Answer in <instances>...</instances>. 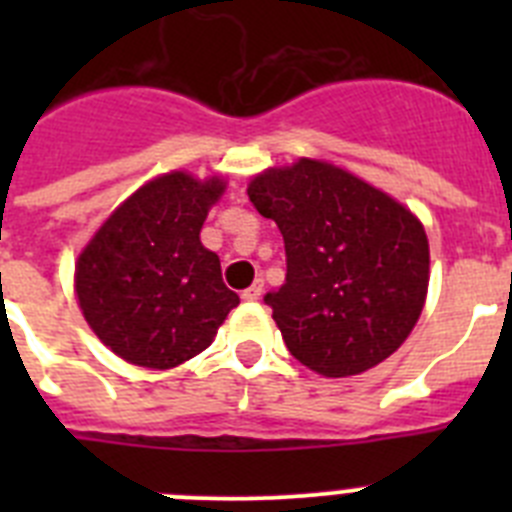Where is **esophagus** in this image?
Here are the masks:
<instances>
[{"label":"esophagus","mask_w":512,"mask_h":512,"mask_svg":"<svg viewBox=\"0 0 512 512\" xmlns=\"http://www.w3.org/2000/svg\"><path fill=\"white\" fill-rule=\"evenodd\" d=\"M261 295H264V282H261V279H256V282H253L251 287H248L246 292H243V300H246V302H256V300H261Z\"/></svg>","instance_id":"34e87169"}]
</instances>
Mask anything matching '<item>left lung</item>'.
I'll return each mask as SVG.
<instances>
[{
    "label": "left lung",
    "mask_w": 512,
    "mask_h": 512,
    "mask_svg": "<svg viewBox=\"0 0 512 512\" xmlns=\"http://www.w3.org/2000/svg\"><path fill=\"white\" fill-rule=\"evenodd\" d=\"M282 230L287 282L266 295L289 354L323 377H354L390 359L423 312L431 251L423 223L361 176L297 158L248 182Z\"/></svg>",
    "instance_id": "left-lung-1"
}]
</instances>
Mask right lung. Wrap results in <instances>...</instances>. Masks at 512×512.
<instances>
[{"instance_id":"1","label":"right lung","mask_w":512,"mask_h":512,"mask_svg":"<svg viewBox=\"0 0 512 512\" xmlns=\"http://www.w3.org/2000/svg\"><path fill=\"white\" fill-rule=\"evenodd\" d=\"M225 187L223 174L200 179L174 169L153 176L76 256L81 315L122 361L174 369L202 354L241 302L223 284L217 253L200 241Z\"/></svg>"}]
</instances>
